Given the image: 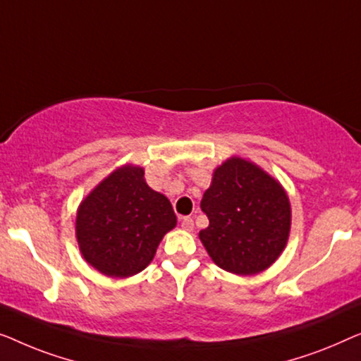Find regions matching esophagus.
<instances>
[{
  "instance_id": "esophagus-1",
  "label": "esophagus",
  "mask_w": 361,
  "mask_h": 361,
  "mask_svg": "<svg viewBox=\"0 0 361 361\" xmlns=\"http://www.w3.org/2000/svg\"><path fill=\"white\" fill-rule=\"evenodd\" d=\"M181 227L185 231H192L195 229V222H192L191 217H181Z\"/></svg>"
}]
</instances>
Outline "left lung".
I'll return each instance as SVG.
<instances>
[{
	"mask_svg": "<svg viewBox=\"0 0 361 361\" xmlns=\"http://www.w3.org/2000/svg\"><path fill=\"white\" fill-rule=\"evenodd\" d=\"M201 209L209 226L200 232V240L222 270L257 275L286 248L291 202L281 183L250 160L222 161L202 195Z\"/></svg>",
	"mask_w": 361,
	"mask_h": 361,
	"instance_id": "8db88e82",
	"label": "left lung"
}]
</instances>
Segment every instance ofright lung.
Wrapping results in <instances>:
<instances>
[{"mask_svg":"<svg viewBox=\"0 0 361 361\" xmlns=\"http://www.w3.org/2000/svg\"><path fill=\"white\" fill-rule=\"evenodd\" d=\"M175 226L169 197L147 185L142 166L128 164L80 202L75 235L88 265L106 276L129 278L149 267Z\"/></svg>","mask_w":361,"mask_h":361,"instance_id":"right-lung-1","label":"right lung"}]
</instances>
